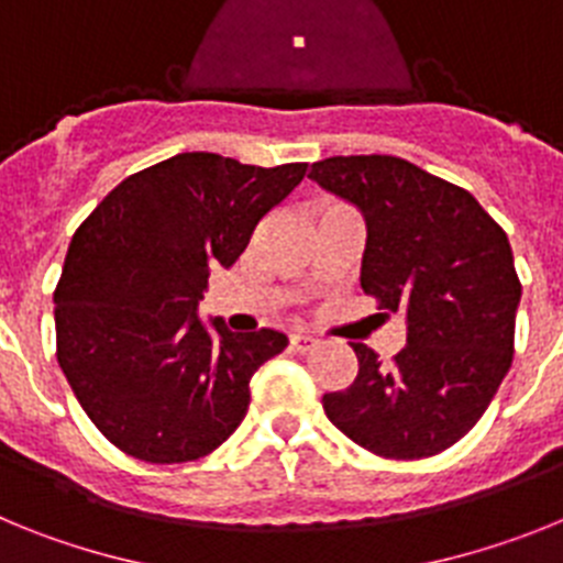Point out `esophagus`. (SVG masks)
<instances>
[{"mask_svg":"<svg viewBox=\"0 0 563 563\" xmlns=\"http://www.w3.org/2000/svg\"><path fill=\"white\" fill-rule=\"evenodd\" d=\"M316 343H318L316 338H310V335H290V346L296 352H310Z\"/></svg>","mask_w":563,"mask_h":563,"instance_id":"esophagus-1","label":"esophagus"}]
</instances>
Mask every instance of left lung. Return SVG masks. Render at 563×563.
<instances>
[{
	"mask_svg": "<svg viewBox=\"0 0 563 563\" xmlns=\"http://www.w3.org/2000/svg\"><path fill=\"white\" fill-rule=\"evenodd\" d=\"M310 180L366 222L361 287L406 321L391 366L352 343L357 377L324 395L338 431L389 460H420L474 429L514 361L521 285L507 233L460 186L391 154L312 163Z\"/></svg>",
	"mask_w": 563,
	"mask_h": 563,
	"instance_id": "obj_1",
	"label": "left lung"
}]
</instances>
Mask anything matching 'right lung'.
Returning <instances> with one entry per match:
<instances>
[{
	"label": "right lung",
	"mask_w": 563,
	"mask_h": 563,
	"mask_svg": "<svg viewBox=\"0 0 563 563\" xmlns=\"http://www.w3.org/2000/svg\"><path fill=\"white\" fill-rule=\"evenodd\" d=\"M305 172L174 154L114 186L76 231L53 292L58 366L123 454L200 460L245 420L253 372L287 335L206 324L197 307L211 271L242 256Z\"/></svg>",
	"instance_id": "add662e5"
}]
</instances>
